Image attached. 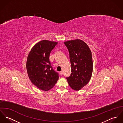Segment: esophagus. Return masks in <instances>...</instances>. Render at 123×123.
<instances>
[{"instance_id": "34e87169", "label": "esophagus", "mask_w": 123, "mask_h": 123, "mask_svg": "<svg viewBox=\"0 0 123 123\" xmlns=\"http://www.w3.org/2000/svg\"><path fill=\"white\" fill-rule=\"evenodd\" d=\"M59 73H60V74L61 76H62V74H63V73H62V71H60Z\"/></svg>"}]
</instances>
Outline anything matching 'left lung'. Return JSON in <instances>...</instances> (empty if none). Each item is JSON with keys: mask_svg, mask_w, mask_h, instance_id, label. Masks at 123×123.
Returning <instances> with one entry per match:
<instances>
[{"mask_svg": "<svg viewBox=\"0 0 123 123\" xmlns=\"http://www.w3.org/2000/svg\"><path fill=\"white\" fill-rule=\"evenodd\" d=\"M64 43L70 54L71 70L70 76L66 79L70 88L79 90L88 84L91 77L93 69L91 52L88 45L80 39Z\"/></svg>", "mask_w": 123, "mask_h": 123, "instance_id": "1", "label": "left lung"}]
</instances>
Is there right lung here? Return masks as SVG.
Segmentation results:
<instances>
[{"mask_svg": "<svg viewBox=\"0 0 123 123\" xmlns=\"http://www.w3.org/2000/svg\"><path fill=\"white\" fill-rule=\"evenodd\" d=\"M58 43L42 40L35 44L28 54L26 69L29 78L36 87L47 91L51 89L59 79V73L53 69L49 57Z\"/></svg>", "mask_w": 123, "mask_h": 123, "instance_id": "1", "label": "right lung"}]
</instances>
